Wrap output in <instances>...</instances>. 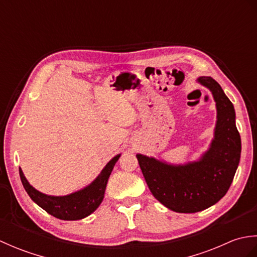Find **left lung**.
I'll return each instance as SVG.
<instances>
[{
	"label": "left lung",
	"mask_w": 257,
	"mask_h": 257,
	"mask_svg": "<svg viewBox=\"0 0 257 257\" xmlns=\"http://www.w3.org/2000/svg\"><path fill=\"white\" fill-rule=\"evenodd\" d=\"M198 81L212 91L216 102L217 121L209 151L200 161L185 166H170L137 155L152 195L179 213L200 212L219 202L230 189L241 158L233 103L212 77H200Z\"/></svg>",
	"instance_id": "1"
}]
</instances>
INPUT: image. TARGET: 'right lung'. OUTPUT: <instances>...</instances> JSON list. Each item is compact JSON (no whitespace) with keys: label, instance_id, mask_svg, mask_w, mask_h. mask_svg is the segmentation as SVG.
<instances>
[{"label":"right lung","instance_id":"obj_1","mask_svg":"<svg viewBox=\"0 0 257 257\" xmlns=\"http://www.w3.org/2000/svg\"><path fill=\"white\" fill-rule=\"evenodd\" d=\"M119 157L120 155L112 158L102 169L101 173L96 178L95 181L88 187L69 195L51 196L41 193L27 182L20 168L21 181L30 198L51 215L65 221L81 220L91 214L100 205L109 176H110L113 166L116 165Z\"/></svg>","mask_w":257,"mask_h":257}]
</instances>
